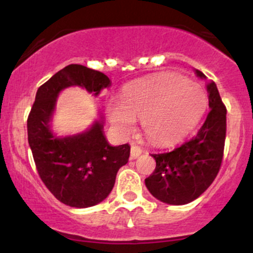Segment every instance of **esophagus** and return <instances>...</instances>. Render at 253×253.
I'll use <instances>...</instances> for the list:
<instances>
[{
    "label": "esophagus",
    "instance_id": "34e87169",
    "mask_svg": "<svg viewBox=\"0 0 253 253\" xmlns=\"http://www.w3.org/2000/svg\"><path fill=\"white\" fill-rule=\"evenodd\" d=\"M141 152H143L141 147L138 146V145L133 144L132 146H130V159H135L136 157L141 155Z\"/></svg>",
    "mask_w": 253,
    "mask_h": 253
}]
</instances>
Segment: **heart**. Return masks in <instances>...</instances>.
I'll list each match as a JSON object with an SVG mask.
<instances>
[{
	"instance_id": "heart-1",
	"label": "heart",
	"mask_w": 253,
	"mask_h": 253,
	"mask_svg": "<svg viewBox=\"0 0 253 253\" xmlns=\"http://www.w3.org/2000/svg\"><path fill=\"white\" fill-rule=\"evenodd\" d=\"M206 91L187 77L163 74L124 90L120 103L110 104L108 117L121 135L134 129L141 119L147 138L157 145L181 140L195 128L207 108Z\"/></svg>"
}]
</instances>
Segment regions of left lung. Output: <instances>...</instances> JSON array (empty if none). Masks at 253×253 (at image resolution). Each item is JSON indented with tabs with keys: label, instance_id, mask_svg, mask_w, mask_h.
<instances>
[{
	"label": "left lung",
	"instance_id": "8db88e82",
	"mask_svg": "<svg viewBox=\"0 0 253 253\" xmlns=\"http://www.w3.org/2000/svg\"><path fill=\"white\" fill-rule=\"evenodd\" d=\"M199 77L207 80L201 71ZM211 110L195 136L170 152L151 155L156 169L145 179L147 189L159 201L181 206L208 189L219 172L226 139V107L216 84L207 82Z\"/></svg>",
	"mask_w": 253,
	"mask_h": 253
}]
</instances>
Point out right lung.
<instances>
[{"label": "right lung", "mask_w": 253, "mask_h": 253, "mask_svg": "<svg viewBox=\"0 0 253 253\" xmlns=\"http://www.w3.org/2000/svg\"><path fill=\"white\" fill-rule=\"evenodd\" d=\"M80 85L98 95L110 85L102 72L70 64L38 89L27 119L28 144L40 178L57 200L75 208L102 202L114 187L119 169L127 164L128 144L110 146L103 135V120L81 134L58 138L50 128L58 94Z\"/></svg>", "instance_id": "obj_1"}]
</instances>
